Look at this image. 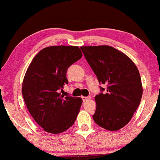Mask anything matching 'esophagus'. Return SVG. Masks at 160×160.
<instances>
[{"label":"esophagus","instance_id":"esophagus-1","mask_svg":"<svg viewBox=\"0 0 160 160\" xmlns=\"http://www.w3.org/2000/svg\"><path fill=\"white\" fill-rule=\"evenodd\" d=\"M82 99L83 102H85L86 101H88V100L90 99V97H82Z\"/></svg>","mask_w":160,"mask_h":160}]
</instances>
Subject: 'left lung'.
<instances>
[{"instance_id": "1", "label": "left lung", "mask_w": 160, "mask_h": 160, "mask_svg": "<svg viewBox=\"0 0 160 160\" xmlns=\"http://www.w3.org/2000/svg\"><path fill=\"white\" fill-rule=\"evenodd\" d=\"M83 54L98 80L101 88L95 96L96 110L92 116L98 125L117 131L129 122L139 106L142 85L139 70L132 59L110 46L81 47Z\"/></svg>"}]
</instances>
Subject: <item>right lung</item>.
Segmentation results:
<instances>
[{"label": "right lung", "mask_w": 160, "mask_h": 160, "mask_svg": "<svg viewBox=\"0 0 160 160\" xmlns=\"http://www.w3.org/2000/svg\"><path fill=\"white\" fill-rule=\"evenodd\" d=\"M78 47L52 46L34 57L25 74L22 95L28 111L47 132L59 133L73 125L82 103L81 98L65 97L66 73L82 57Z\"/></svg>", "instance_id": "right-lung-1"}]
</instances>
